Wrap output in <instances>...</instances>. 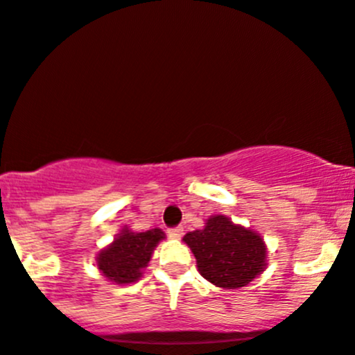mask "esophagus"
Instances as JSON below:
<instances>
[{"mask_svg": "<svg viewBox=\"0 0 355 355\" xmlns=\"http://www.w3.org/2000/svg\"><path fill=\"white\" fill-rule=\"evenodd\" d=\"M168 236L171 237V239H180V237L184 236V227L168 229Z\"/></svg>", "mask_w": 355, "mask_h": 355, "instance_id": "obj_1", "label": "esophagus"}]
</instances>
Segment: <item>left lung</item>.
Returning <instances> with one entry per match:
<instances>
[{
  "mask_svg": "<svg viewBox=\"0 0 355 355\" xmlns=\"http://www.w3.org/2000/svg\"><path fill=\"white\" fill-rule=\"evenodd\" d=\"M184 243L196 256L198 272L225 290L249 285L268 268V248L261 234L222 214L210 216L202 229L187 232Z\"/></svg>",
  "mask_w": 355,
  "mask_h": 355,
  "instance_id": "8db88e82",
  "label": "left lung"
}]
</instances>
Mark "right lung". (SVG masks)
I'll return each instance as SVG.
<instances>
[{"label": "right lung", "mask_w": 355, "mask_h": 355, "mask_svg": "<svg viewBox=\"0 0 355 355\" xmlns=\"http://www.w3.org/2000/svg\"><path fill=\"white\" fill-rule=\"evenodd\" d=\"M165 232L155 227L145 232H135L124 225L111 244L96 256L97 270L116 285H131L143 276L155 248L165 239Z\"/></svg>", "instance_id": "add662e5"}]
</instances>
